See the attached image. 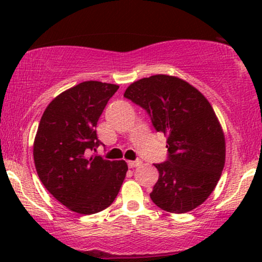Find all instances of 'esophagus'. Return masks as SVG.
I'll list each match as a JSON object with an SVG mask.
<instances>
[{
	"label": "esophagus",
	"instance_id": "1",
	"mask_svg": "<svg viewBox=\"0 0 262 262\" xmlns=\"http://www.w3.org/2000/svg\"><path fill=\"white\" fill-rule=\"evenodd\" d=\"M127 164H128V167H130V168H135V167H138L139 164H141V161H139V160H136V161H128Z\"/></svg>",
	"mask_w": 262,
	"mask_h": 262
}]
</instances>
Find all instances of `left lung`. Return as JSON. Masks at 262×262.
<instances>
[{"label": "left lung", "mask_w": 262, "mask_h": 262, "mask_svg": "<svg viewBox=\"0 0 262 262\" xmlns=\"http://www.w3.org/2000/svg\"><path fill=\"white\" fill-rule=\"evenodd\" d=\"M124 96L168 136L167 160L154 164L160 175L150 198L171 213L195 209L212 193L225 162L224 135L210 102L186 81L168 75L136 81Z\"/></svg>", "instance_id": "obj_1"}]
</instances>
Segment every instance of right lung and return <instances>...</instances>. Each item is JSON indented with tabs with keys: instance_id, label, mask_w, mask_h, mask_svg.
Instances as JSON below:
<instances>
[{
	"instance_id": "obj_1",
	"label": "right lung",
	"mask_w": 262,
	"mask_h": 262,
	"mask_svg": "<svg viewBox=\"0 0 262 262\" xmlns=\"http://www.w3.org/2000/svg\"><path fill=\"white\" fill-rule=\"evenodd\" d=\"M118 88L99 81L82 82L53 99L39 123L33 145L38 177L74 212L105 210L117 198L126 175L125 161L89 156L102 144L96 124Z\"/></svg>"
}]
</instances>
